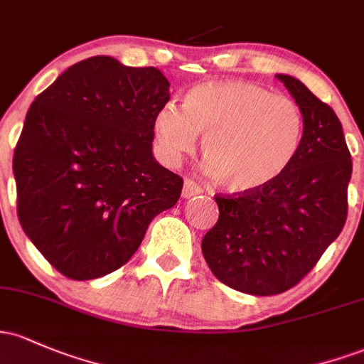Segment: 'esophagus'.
<instances>
[{
    "mask_svg": "<svg viewBox=\"0 0 364 364\" xmlns=\"http://www.w3.org/2000/svg\"><path fill=\"white\" fill-rule=\"evenodd\" d=\"M181 193L185 198H190V197H193V195L202 193V188L197 185V183L191 181V179H185V185H183Z\"/></svg>",
    "mask_w": 364,
    "mask_h": 364,
    "instance_id": "1",
    "label": "esophagus"
}]
</instances>
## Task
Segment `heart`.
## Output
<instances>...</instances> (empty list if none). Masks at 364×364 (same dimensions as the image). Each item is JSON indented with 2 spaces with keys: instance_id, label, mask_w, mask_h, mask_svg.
<instances>
[{
  "instance_id": "b5f03b06",
  "label": "heart",
  "mask_w": 364,
  "mask_h": 364,
  "mask_svg": "<svg viewBox=\"0 0 364 364\" xmlns=\"http://www.w3.org/2000/svg\"><path fill=\"white\" fill-rule=\"evenodd\" d=\"M155 149L178 166L203 134V173L223 188L247 193L283 174L302 141L304 119L297 103L245 81L202 82L181 107L167 102L154 115Z\"/></svg>"
}]
</instances>
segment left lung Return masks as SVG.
<instances>
[{
    "label": "left lung",
    "instance_id": "left-lung-1",
    "mask_svg": "<svg viewBox=\"0 0 364 364\" xmlns=\"http://www.w3.org/2000/svg\"><path fill=\"white\" fill-rule=\"evenodd\" d=\"M304 119L302 141L279 178L262 188L214 197L218 223L202 240L207 266L238 292L292 289L341 235L353 161L342 124L299 79L277 74Z\"/></svg>",
    "mask_w": 364,
    "mask_h": 364
}]
</instances>
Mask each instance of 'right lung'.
Listing matches in <instances>:
<instances>
[{"mask_svg":"<svg viewBox=\"0 0 364 364\" xmlns=\"http://www.w3.org/2000/svg\"><path fill=\"white\" fill-rule=\"evenodd\" d=\"M155 67L98 55L74 63L29 107L14 154L18 221L70 279L126 264L183 179L155 161L154 115L169 102Z\"/></svg>","mask_w":364,"mask_h":364,"instance_id":"right-lung-1","label":"right lung"}]
</instances>
